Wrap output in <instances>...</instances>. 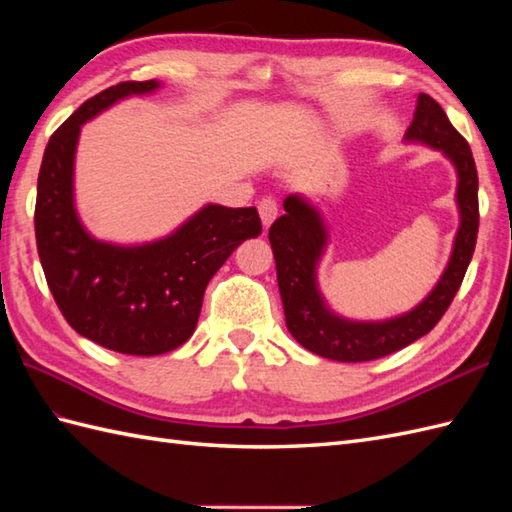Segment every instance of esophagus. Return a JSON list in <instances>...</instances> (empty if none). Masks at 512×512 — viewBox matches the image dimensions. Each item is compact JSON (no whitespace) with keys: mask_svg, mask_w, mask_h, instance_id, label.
I'll return each mask as SVG.
<instances>
[{"mask_svg":"<svg viewBox=\"0 0 512 512\" xmlns=\"http://www.w3.org/2000/svg\"><path fill=\"white\" fill-rule=\"evenodd\" d=\"M257 209H259V217H262V224H264V228H268L270 224L275 222L277 211H279V209H277V200H275V198H270V195H266V198L259 200Z\"/></svg>","mask_w":512,"mask_h":512,"instance_id":"1","label":"esophagus"}]
</instances>
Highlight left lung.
<instances>
[{
	"instance_id": "1",
	"label": "left lung",
	"mask_w": 512,
	"mask_h": 512,
	"mask_svg": "<svg viewBox=\"0 0 512 512\" xmlns=\"http://www.w3.org/2000/svg\"><path fill=\"white\" fill-rule=\"evenodd\" d=\"M405 140L440 149L453 162L458 171L455 202L460 209V228L449 264L436 288L413 310L387 321H350L325 306L317 286V264L328 244V226L317 206L303 200L301 195H288L284 200L286 213L268 231L288 330L306 350L330 361H374L418 341L420 336L436 328L471 264L477 226H480V204H477V169L469 143L429 94H418V105Z\"/></svg>"
}]
</instances>
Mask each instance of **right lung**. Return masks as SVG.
<instances>
[{
	"label": "right lung",
	"instance_id": "right-lung-1",
	"mask_svg": "<svg viewBox=\"0 0 512 512\" xmlns=\"http://www.w3.org/2000/svg\"><path fill=\"white\" fill-rule=\"evenodd\" d=\"M158 81H123L92 96L48 140L37 180L35 235L54 301L72 328L107 350L158 356L189 341L204 290L233 250L262 233L255 206L206 204L171 235L140 246L94 239L74 209L81 125Z\"/></svg>",
	"mask_w": 512,
	"mask_h": 512
}]
</instances>
